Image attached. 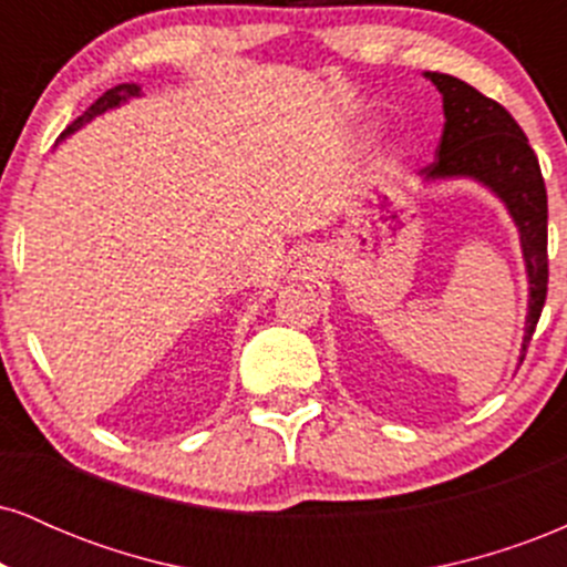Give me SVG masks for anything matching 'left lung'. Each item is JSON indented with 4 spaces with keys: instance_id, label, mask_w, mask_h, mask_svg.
<instances>
[{
    "instance_id": "1",
    "label": "left lung",
    "mask_w": 567,
    "mask_h": 567,
    "mask_svg": "<svg viewBox=\"0 0 567 567\" xmlns=\"http://www.w3.org/2000/svg\"><path fill=\"white\" fill-rule=\"evenodd\" d=\"M442 95L445 127L437 159L421 171L424 184L470 178L504 202L523 247L528 275V317H525L519 362L536 330L546 301L549 261H546V186L528 138L504 106L451 74L424 71Z\"/></svg>"
}]
</instances>
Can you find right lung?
Instances as JSON below:
<instances>
[{
  "label": "right lung",
  "mask_w": 567,
  "mask_h": 567,
  "mask_svg": "<svg viewBox=\"0 0 567 567\" xmlns=\"http://www.w3.org/2000/svg\"><path fill=\"white\" fill-rule=\"evenodd\" d=\"M138 95H141V87H138V84H135V82L116 84V87L106 90V93H103L101 97H97V101L93 103V106L87 109V112H84L82 116H76V120L71 122V125H69L66 130H63V133H61V138H58V141L69 138L71 133H76V130L87 125V122H93L95 116H101V114L112 112V109H120L122 103H127V101H130V97H138Z\"/></svg>",
  "instance_id": "right-lung-1"
}]
</instances>
